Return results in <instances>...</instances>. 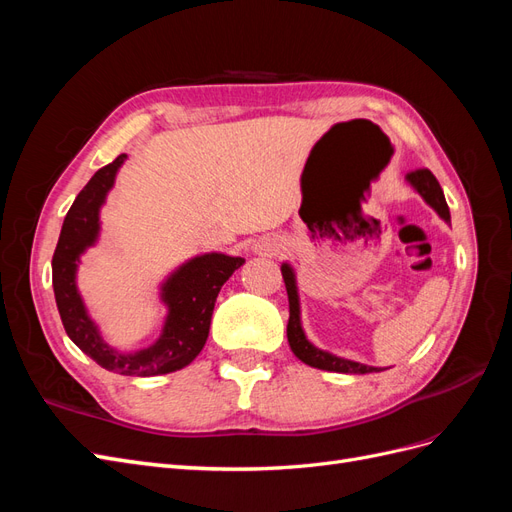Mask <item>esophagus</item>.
Returning <instances> with one entry per match:
<instances>
[{
    "label": "esophagus",
    "instance_id": "esophagus-1",
    "mask_svg": "<svg viewBox=\"0 0 512 512\" xmlns=\"http://www.w3.org/2000/svg\"><path fill=\"white\" fill-rule=\"evenodd\" d=\"M254 250H256V252H260V254L273 256V254L280 252V241H277V239H271V237H262V239L256 243Z\"/></svg>",
    "mask_w": 512,
    "mask_h": 512
}]
</instances>
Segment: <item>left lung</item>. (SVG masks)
<instances>
[{"label":"left lung","instance_id":"left-lung-1","mask_svg":"<svg viewBox=\"0 0 512 512\" xmlns=\"http://www.w3.org/2000/svg\"><path fill=\"white\" fill-rule=\"evenodd\" d=\"M406 179L412 188L425 198V203L438 211L442 220L451 222V213H448L444 192L440 188L438 179L433 177L429 168L410 170ZM282 277H284L286 292H288V305H290V318H288V329H286L288 344L299 361H303L309 367H316V369L337 371V374H374V371H380L378 367H369L363 363L348 361V359H342V356H335L331 352H324V350L316 348L314 344H309L303 329H301L299 294H297V282H294V271L290 269V265H286V262L282 265Z\"/></svg>","mask_w":512,"mask_h":512}]
</instances>
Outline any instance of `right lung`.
<instances>
[{
    "label": "right lung",
    "mask_w": 512,
    "mask_h": 512,
    "mask_svg": "<svg viewBox=\"0 0 512 512\" xmlns=\"http://www.w3.org/2000/svg\"><path fill=\"white\" fill-rule=\"evenodd\" d=\"M123 160L126 153L102 166L72 203L53 254V290L61 322L76 346L108 371L147 378L183 369L196 359L209 337L218 292L245 260L226 254H203L188 260L162 284L168 316L158 342L132 354L108 346L76 290V267L79 256L98 239L100 207Z\"/></svg>",
    "instance_id": "right-lung-1"
}]
</instances>
